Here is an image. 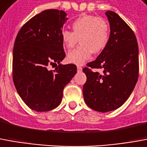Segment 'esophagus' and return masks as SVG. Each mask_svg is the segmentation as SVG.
I'll list each match as a JSON object with an SVG mask.
<instances>
[{
  "label": "esophagus",
  "mask_w": 147,
  "mask_h": 147,
  "mask_svg": "<svg viewBox=\"0 0 147 147\" xmlns=\"http://www.w3.org/2000/svg\"><path fill=\"white\" fill-rule=\"evenodd\" d=\"M77 71H82V67L80 66H77Z\"/></svg>",
  "instance_id": "1"
}]
</instances>
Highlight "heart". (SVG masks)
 <instances>
[{
  "mask_svg": "<svg viewBox=\"0 0 147 147\" xmlns=\"http://www.w3.org/2000/svg\"><path fill=\"white\" fill-rule=\"evenodd\" d=\"M71 28L72 32L63 29L60 32L62 45L67 50L74 48L78 40L80 44L67 56V60L71 63L83 65L93 52H101L109 42L110 25L103 18L84 15L74 20Z\"/></svg>",
  "mask_w": 147,
  "mask_h": 147,
  "instance_id": "heart-1",
  "label": "heart"
}]
</instances>
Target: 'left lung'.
<instances>
[{
	"instance_id": "1",
	"label": "left lung",
	"mask_w": 147,
	"mask_h": 147,
	"mask_svg": "<svg viewBox=\"0 0 147 147\" xmlns=\"http://www.w3.org/2000/svg\"><path fill=\"white\" fill-rule=\"evenodd\" d=\"M110 23L109 42L95 60L83 71L87 81L83 88L86 104L99 112L116 110L127 100L138 78V46L129 25L117 13L107 11ZM102 69L104 73L93 72Z\"/></svg>"
}]
</instances>
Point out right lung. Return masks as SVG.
I'll list each match as a JSON object with an SVG mask.
<instances>
[{
  "label": "right lung",
  "instance_id": "right-lung-1",
  "mask_svg": "<svg viewBox=\"0 0 147 147\" xmlns=\"http://www.w3.org/2000/svg\"><path fill=\"white\" fill-rule=\"evenodd\" d=\"M66 16L62 10H45L24 24L15 40L13 83L24 103L36 111L57 107L63 88L77 71L75 64H59L66 56L60 39ZM56 63L55 70H48Z\"/></svg>",
  "mask_w": 147,
  "mask_h": 147
}]
</instances>
